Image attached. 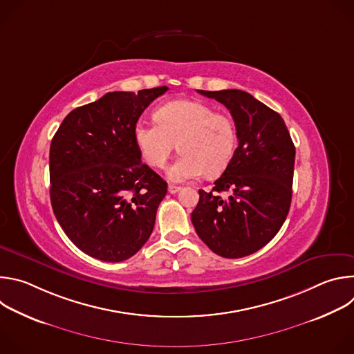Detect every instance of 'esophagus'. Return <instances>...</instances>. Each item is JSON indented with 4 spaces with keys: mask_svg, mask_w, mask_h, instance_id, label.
Returning a JSON list of instances; mask_svg holds the SVG:
<instances>
[{
    "mask_svg": "<svg viewBox=\"0 0 354 354\" xmlns=\"http://www.w3.org/2000/svg\"><path fill=\"white\" fill-rule=\"evenodd\" d=\"M179 190H180V186H176V185H169V186H168V192L172 193V194H174V193H178Z\"/></svg>",
    "mask_w": 354,
    "mask_h": 354,
    "instance_id": "34e87169",
    "label": "esophagus"
}]
</instances>
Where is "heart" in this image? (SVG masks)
I'll use <instances>...</instances> for the list:
<instances>
[{"label": "heart", "instance_id": "b5f03b06", "mask_svg": "<svg viewBox=\"0 0 354 354\" xmlns=\"http://www.w3.org/2000/svg\"><path fill=\"white\" fill-rule=\"evenodd\" d=\"M156 121L140 120L134 141L142 160L162 167L178 144L179 157L168 167V178L183 182L221 174L232 160L236 147L234 120L197 100H172L156 111Z\"/></svg>", "mask_w": 354, "mask_h": 354}]
</instances>
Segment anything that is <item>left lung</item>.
Returning <instances> with one entry per match:
<instances>
[{
    "mask_svg": "<svg viewBox=\"0 0 354 354\" xmlns=\"http://www.w3.org/2000/svg\"><path fill=\"white\" fill-rule=\"evenodd\" d=\"M231 113L238 147L210 192L192 212L198 238L223 258L248 257L281 228L291 203L295 147L281 116L239 89L198 91ZM230 191L228 199L216 193Z\"/></svg>",
    "mask_w": 354,
    "mask_h": 354,
    "instance_id": "8db88e82",
    "label": "left lung"
}]
</instances>
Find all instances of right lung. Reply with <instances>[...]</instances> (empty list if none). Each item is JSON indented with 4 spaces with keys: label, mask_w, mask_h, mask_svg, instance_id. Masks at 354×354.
<instances>
[{
    "label": "right lung",
    "mask_w": 354,
    "mask_h": 354,
    "mask_svg": "<svg viewBox=\"0 0 354 354\" xmlns=\"http://www.w3.org/2000/svg\"><path fill=\"white\" fill-rule=\"evenodd\" d=\"M168 86L108 92L70 112L50 145V200L73 243L104 262L141 249L167 182L141 162L134 126Z\"/></svg>",
    "instance_id": "add662e5"
}]
</instances>
